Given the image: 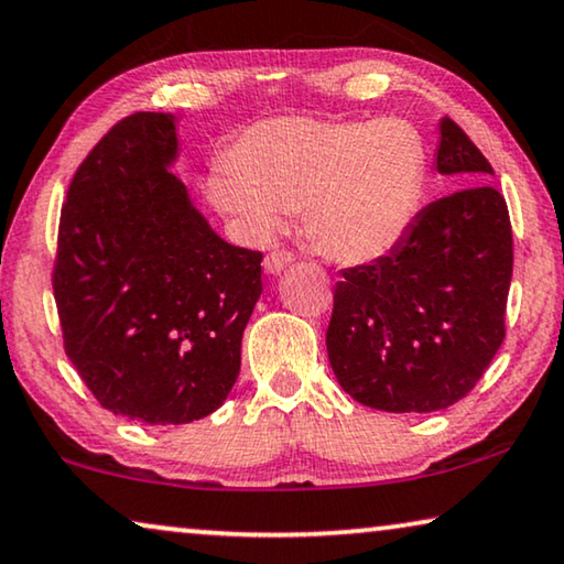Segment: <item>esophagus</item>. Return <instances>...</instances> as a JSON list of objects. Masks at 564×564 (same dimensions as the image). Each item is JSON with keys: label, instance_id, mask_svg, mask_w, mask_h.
<instances>
[{"label": "esophagus", "instance_id": "esophagus-1", "mask_svg": "<svg viewBox=\"0 0 564 564\" xmlns=\"http://www.w3.org/2000/svg\"><path fill=\"white\" fill-rule=\"evenodd\" d=\"M292 262H295V254H292V251L274 249L264 257V269L269 274H280L282 269H288Z\"/></svg>", "mask_w": 564, "mask_h": 564}]
</instances>
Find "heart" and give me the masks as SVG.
<instances>
[{"mask_svg":"<svg viewBox=\"0 0 564 564\" xmlns=\"http://www.w3.org/2000/svg\"><path fill=\"white\" fill-rule=\"evenodd\" d=\"M228 160L206 195L243 236L269 239L302 210L310 241L343 264L373 262L402 241L427 175L420 129L399 117L259 121Z\"/></svg>","mask_w":564,"mask_h":564,"instance_id":"heart-1","label":"heart"}]
</instances>
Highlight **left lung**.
<instances>
[{"label":"left lung","instance_id":"obj_1","mask_svg":"<svg viewBox=\"0 0 564 564\" xmlns=\"http://www.w3.org/2000/svg\"><path fill=\"white\" fill-rule=\"evenodd\" d=\"M437 170L463 191L424 206L389 254L340 269L325 346L356 402L437 412L484 377L506 336L513 236L491 162L451 117Z\"/></svg>","mask_w":564,"mask_h":564}]
</instances>
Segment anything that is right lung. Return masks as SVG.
I'll return each mask as SVG.
<instances>
[{"label": "right lung", "mask_w": 564, "mask_h": 564, "mask_svg": "<svg viewBox=\"0 0 564 564\" xmlns=\"http://www.w3.org/2000/svg\"><path fill=\"white\" fill-rule=\"evenodd\" d=\"M175 154L170 113L117 121L73 175L53 264L65 354L104 410L144 424L224 404L262 295V251L208 226Z\"/></svg>", "instance_id": "1"}]
</instances>
